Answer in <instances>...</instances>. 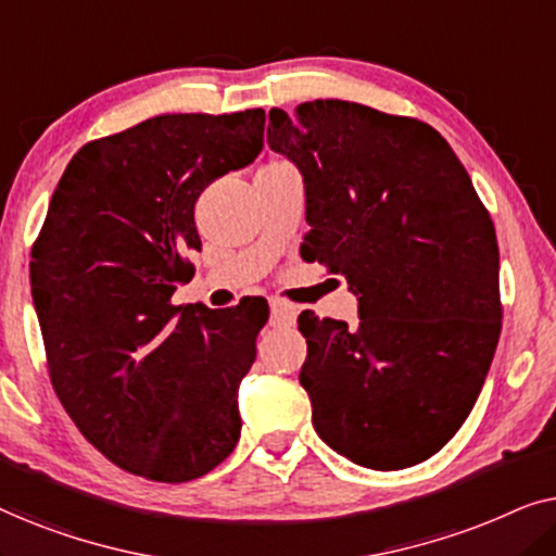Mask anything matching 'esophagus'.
Returning <instances> with one entry per match:
<instances>
[{
    "mask_svg": "<svg viewBox=\"0 0 556 556\" xmlns=\"http://www.w3.org/2000/svg\"><path fill=\"white\" fill-rule=\"evenodd\" d=\"M295 314H299V311H295L293 303H288L283 299L270 301V324L273 326H293Z\"/></svg>",
    "mask_w": 556,
    "mask_h": 556,
    "instance_id": "34e87169",
    "label": "esophagus"
}]
</instances>
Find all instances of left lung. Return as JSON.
<instances>
[{"mask_svg":"<svg viewBox=\"0 0 556 556\" xmlns=\"http://www.w3.org/2000/svg\"><path fill=\"white\" fill-rule=\"evenodd\" d=\"M306 185L303 261L359 295V324L299 316L301 384L326 445L375 470L435 455L473 409L501 337L498 242L451 143L362 103L270 109Z\"/></svg>","mask_w":556,"mask_h":556,"instance_id":"8db88e82","label":"left lung"}]
</instances>
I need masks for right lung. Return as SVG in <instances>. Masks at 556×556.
<instances>
[{
  "label": "right lung",
  "mask_w": 556,
  "mask_h": 556,
  "mask_svg": "<svg viewBox=\"0 0 556 556\" xmlns=\"http://www.w3.org/2000/svg\"><path fill=\"white\" fill-rule=\"evenodd\" d=\"M263 128V109L164 113L88 141L33 245L55 394L90 445L149 481H194L238 445V384L268 316L174 306L172 293L202 248L197 197L255 162Z\"/></svg>",
  "instance_id": "right-lung-1"
}]
</instances>
